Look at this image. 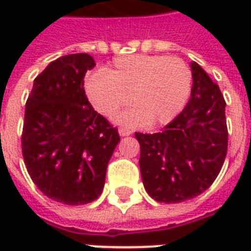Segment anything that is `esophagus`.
Instances as JSON below:
<instances>
[{
    "instance_id": "esophagus-1",
    "label": "esophagus",
    "mask_w": 251,
    "mask_h": 251,
    "mask_svg": "<svg viewBox=\"0 0 251 251\" xmlns=\"http://www.w3.org/2000/svg\"><path fill=\"white\" fill-rule=\"evenodd\" d=\"M118 133H120L121 137H126V136H130L131 130H129V129H125V127H120V129H118Z\"/></svg>"
}]
</instances>
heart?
I'll list each match as a JSON object with an SVG mask.
<instances>
[{"instance_id": "1", "label": "heart", "mask_w": 251, "mask_h": 251, "mask_svg": "<svg viewBox=\"0 0 251 251\" xmlns=\"http://www.w3.org/2000/svg\"><path fill=\"white\" fill-rule=\"evenodd\" d=\"M192 91V72L179 57L127 55L113 67L97 72L86 82V93L97 111L114 115L122 125L158 127L172 122L183 111Z\"/></svg>"}]
</instances>
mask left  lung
Wrapping results in <instances>:
<instances>
[{"label": "left lung", "mask_w": 251, "mask_h": 251, "mask_svg": "<svg viewBox=\"0 0 251 251\" xmlns=\"http://www.w3.org/2000/svg\"><path fill=\"white\" fill-rule=\"evenodd\" d=\"M189 66L192 91L183 111L160 133H136L142 183L160 203H180L203 194L226 158V102L198 63Z\"/></svg>", "instance_id": "obj_1"}]
</instances>
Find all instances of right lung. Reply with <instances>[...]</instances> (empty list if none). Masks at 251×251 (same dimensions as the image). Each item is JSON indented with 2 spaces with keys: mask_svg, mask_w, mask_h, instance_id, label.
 <instances>
[{
  "mask_svg": "<svg viewBox=\"0 0 251 251\" xmlns=\"http://www.w3.org/2000/svg\"><path fill=\"white\" fill-rule=\"evenodd\" d=\"M88 53L51 62L36 77L26 104L23 156L30 179L50 199L80 205L98 199L120 136L88 102Z\"/></svg>",
  "mask_w": 251,
  "mask_h": 251,
  "instance_id": "obj_1",
  "label": "right lung"
}]
</instances>
